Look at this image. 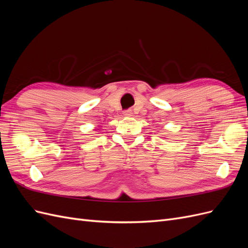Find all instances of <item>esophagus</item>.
Wrapping results in <instances>:
<instances>
[{
  "label": "esophagus",
  "mask_w": 248,
  "mask_h": 248,
  "mask_svg": "<svg viewBox=\"0 0 248 248\" xmlns=\"http://www.w3.org/2000/svg\"><path fill=\"white\" fill-rule=\"evenodd\" d=\"M123 114H124V116H126V117H130V116H132V111H131L130 109H127V110H124V111H123Z\"/></svg>",
  "instance_id": "obj_1"
}]
</instances>
